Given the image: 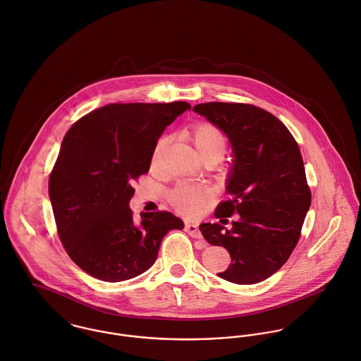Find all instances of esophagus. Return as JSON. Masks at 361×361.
I'll return each mask as SVG.
<instances>
[{
    "label": "esophagus",
    "instance_id": "obj_1",
    "mask_svg": "<svg viewBox=\"0 0 361 361\" xmlns=\"http://www.w3.org/2000/svg\"><path fill=\"white\" fill-rule=\"evenodd\" d=\"M185 231L192 237V238H201L202 234L200 231V227L198 224L195 223H185Z\"/></svg>",
    "mask_w": 361,
    "mask_h": 361
}]
</instances>
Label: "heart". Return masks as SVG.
<instances>
[{
    "label": "heart",
    "mask_w": 361,
    "mask_h": 361,
    "mask_svg": "<svg viewBox=\"0 0 361 361\" xmlns=\"http://www.w3.org/2000/svg\"><path fill=\"white\" fill-rule=\"evenodd\" d=\"M191 141L202 159L207 156H219L221 159L227 146L224 134L212 124L197 126L191 133ZM169 142L170 140L167 135H163L157 140L152 152L153 169L159 166L161 154ZM208 198L209 191L207 187L190 183H180L170 192L171 204L185 215H195L207 204Z\"/></svg>",
    "instance_id": "1"
}]
</instances>
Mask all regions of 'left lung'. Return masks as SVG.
<instances>
[{
    "mask_svg": "<svg viewBox=\"0 0 361 361\" xmlns=\"http://www.w3.org/2000/svg\"><path fill=\"white\" fill-rule=\"evenodd\" d=\"M192 110L228 140L233 160L226 178L230 200L217 207L220 223L200 230L231 258L219 278L254 285L279 271L293 252L311 205L298 145L274 114L241 103H201ZM238 213L227 229L226 216Z\"/></svg>",
    "mask_w": 361,
    "mask_h": 361,
    "instance_id": "8db88e82",
    "label": "left lung"
}]
</instances>
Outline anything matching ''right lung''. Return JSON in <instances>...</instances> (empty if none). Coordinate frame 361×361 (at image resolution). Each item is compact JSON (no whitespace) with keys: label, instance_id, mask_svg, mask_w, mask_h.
I'll return each instance as SVG.
<instances>
[{"label":"right lung","instance_id":"obj_1","mask_svg":"<svg viewBox=\"0 0 361 361\" xmlns=\"http://www.w3.org/2000/svg\"><path fill=\"white\" fill-rule=\"evenodd\" d=\"M191 106L174 103L107 104L78 120L63 140L49 180V197L61 243L73 262L104 282L146 272L163 237L184 223L170 212L130 208L133 181L149 171L153 147Z\"/></svg>","mask_w":361,"mask_h":361}]
</instances>
